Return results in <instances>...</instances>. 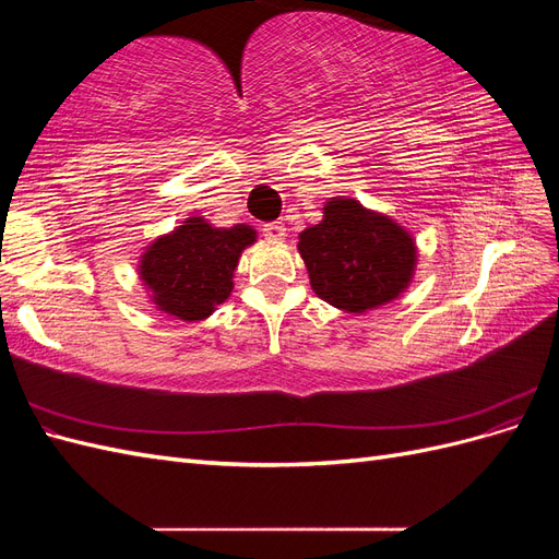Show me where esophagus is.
Masks as SVG:
<instances>
[{
  "mask_svg": "<svg viewBox=\"0 0 559 559\" xmlns=\"http://www.w3.org/2000/svg\"><path fill=\"white\" fill-rule=\"evenodd\" d=\"M263 235L270 242H282L286 238V228L282 222H273V224L263 226Z\"/></svg>",
  "mask_w": 559,
  "mask_h": 559,
  "instance_id": "1",
  "label": "esophagus"
}]
</instances>
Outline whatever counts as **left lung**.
Here are the masks:
<instances>
[{
	"mask_svg": "<svg viewBox=\"0 0 559 559\" xmlns=\"http://www.w3.org/2000/svg\"><path fill=\"white\" fill-rule=\"evenodd\" d=\"M298 251L312 292L354 314L399 298L417 263L413 235L354 198H331L324 218L298 235Z\"/></svg>",
	"mask_w": 559,
	"mask_h": 559,
	"instance_id": "8db88e82",
	"label": "left lung"
}]
</instances>
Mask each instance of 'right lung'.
<instances>
[{"mask_svg":"<svg viewBox=\"0 0 559 559\" xmlns=\"http://www.w3.org/2000/svg\"><path fill=\"white\" fill-rule=\"evenodd\" d=\"M253 242L257 230L247 224L214 228L202 216H189L146 247L140 280L160 312L202 321L230 296L235 267Z\"/></svg>","mask_w":559,"mask_h":559,"instance_id":"obj_1","label":"right lung"}]
</instances>
